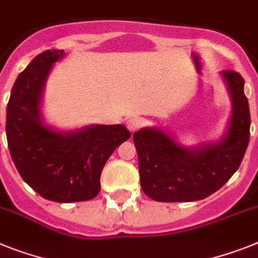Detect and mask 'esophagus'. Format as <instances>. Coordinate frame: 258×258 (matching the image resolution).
<instances>
[{
	"label": "esophagus",
	"mask_w": 258,
	"mask_h": 258,
	"mask_svg": "<svg viewBox=\"0 0 258 258\" xmlns=\"http://www.w3.org/2000/svg\"><path fill=\"white\" fill-rule=\"evenodd\" d=\"M126 126H127V129H129L132 133H133V132L138 131V129L142 126V120H141L140 117L129 118V120H127V122H126Z\"/></svg>",
	"instance_id": "esophagus-1"
}]
</instances>
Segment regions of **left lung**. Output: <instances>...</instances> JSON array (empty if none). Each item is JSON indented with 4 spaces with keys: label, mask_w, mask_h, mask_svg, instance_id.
Masks as SVG:
<instances>
[{
    "label": "left lung",
    "mask_w": 258,
    "mask_h": 258,
    "mask_svg": "<svg viewBox=\"0 0 258 258\" xmlns=\"http://www.w3.org/2000/svg\"><path fill=\"white\" fill-rule=\"evenodd\" d=\"M231 100L223 136L185 146L172 132L146 126L133 134L142 190L158 202H192L221 189L239 168L249 144L250 114L239 73L221 72Z\"/></svg>",
    "instance_id": "left-lung-1"
}]
</instances>
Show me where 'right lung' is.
<instances>
[{"label": "right lung", "mask_w": 258, "mask_h": 258, "mask_svg": "<svg viewBox=\"0 0 258 258\" xmlns=\"http://www.w3.org/2000/svg\"><path fill=\"white\" fill-rule=\"evenodd\" d=\"M63 57V50H45L19 74L6 109V137L22 179L45 200L69 204L98 195L105 162L131 132L122 124L73 131L48 124L44 90L54 63Z\"/></svg>", "instance_id": "1"}]
</instances>
